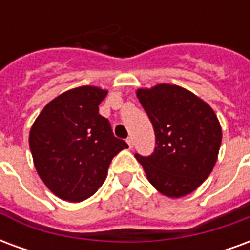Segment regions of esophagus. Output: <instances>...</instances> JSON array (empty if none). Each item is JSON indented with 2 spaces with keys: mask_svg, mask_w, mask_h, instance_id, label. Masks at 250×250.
I'll use <instances>...</instances> for the list:
<instances>
[{
  "mask_svg": "<svg viewBox=\"0 0 250 250\" xmlns=\"http://www.w3.org/2000/svg\"><path fill=\"white\" fill-rule=\"evenodd\" d=\"M127 145H128V147H130V148H132V147H134V139H132V138H128V139H127Z\"/></svg>",
  "mask_w": 250,
  "mask_h": 250,
  "instance_id": "obj_1",
  "label": "esophagus"
}]
</instances>
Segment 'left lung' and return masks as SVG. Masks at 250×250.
<instances>
[{"label":"left lung","mask_w":250,"mask_h":250,"mask_svg":"<svg viewBox=\"0 0 250 250\" xmlns=\"http://www.w3.org/2000/svg\"><path fill=\"white\" fill-rule=\"evenodd\" d=\"M136 96L155 131L150 157L136 154L148 182L168 198L193 193L213 171L222 128L209 104L175 84L138 88Z\"/></svg>","instance_id":"left-lung-1"}]
</instances>
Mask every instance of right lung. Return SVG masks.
Listing matches in <instances>:
<instances>
[{"instance_id":"right-lung-1","label":"right lung","mask_w":250,"mask_h":250,"mask_svg":"<svg viewBox=\"0 0 250 250\" xmlns=\"http://www.w3.org/2000/svg\"><path fill=\"white\" fill-rule=\"evenodd\" d=\"M108 93L82 85L51 100L29 132L33 165L41 181L59 198L82 202L98 191L109 163L127 143L115 138L99 104Z\"/></svg>"}]
</instances>
